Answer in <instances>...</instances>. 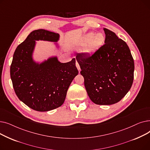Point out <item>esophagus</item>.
<instances>
[{
  "instance_id": "esophagus-1",
  "label": "esophagus",
  "mask_w": 150,
  "mask_h": 150,
  "mask_svg": "<svg viewBox=\"0 0 150 150\" xmlns=\"http://www.w3.org/2000/svg\"><path fill=\"white\" fill-rule=\"evenodd\" d=\"M76 67H77V69H78V71H79V72H80V70H81V69H80V66L79 64H78V63L77 62H76Z\"/></svg>"
}]
</instances>
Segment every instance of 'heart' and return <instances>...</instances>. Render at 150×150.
I'll use <instances>...</instances> for the list:
<instances>
[{"mask_svg":"<svg viewBox=\"0 0 150 150\" xmlns=\"http://www.w3.org/2000/svg\"><path fill=\"white\" fill-rule=\"evenodd\" d=\"M105 41V36L103 33L97 34L93 32L85 35L78 42V45H86L84 52L88 53H92L98 50Z\"/></svg>","mask_w":150,"mask_h":150,"instance_id":"b5f03b06","label":"heart"}]
</instances>
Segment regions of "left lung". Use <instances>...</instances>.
<instances>
[{"label": "left lung", "mask_w": 150, "mask_h": 150, "mask_svg": "<svg viewBox=\"0 0 150 150\" xmlns=\"http://www.w3.org/2000/svg\"><path fill=\"white\" fill-rule=\"evenodd\" d=\"M105 44L91 54H78L80 74L94 103L110 105L120 101L131 89L134 62L128 45L115 33L103 28Z\"/></svg>", "instance_id": "1"}]
</instances>
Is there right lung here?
I'll use <instances>...</instances> for the list:
<instances>
[{
    "label": "right lung",
    "mask_w": 150,
    "mask_h": 150,
    "mask_svg": "<svg viewBox=\"0 0 150 150\" xmlns=\"http://www.w3.org/2000/svg\"><path fill=\"white\" fill-rule=\"evenodd\" d=\"M59 39L58 33L34 30L13 54L10 76L15 93L23 103L37 111H49L61 106L70 83L78 74L75 58L66 63L60 62L57 57L41 63L33 60L36 41L57 42Z\"/></svg>",
    "instance_id": "right-lung-1"
}]
</instances>
